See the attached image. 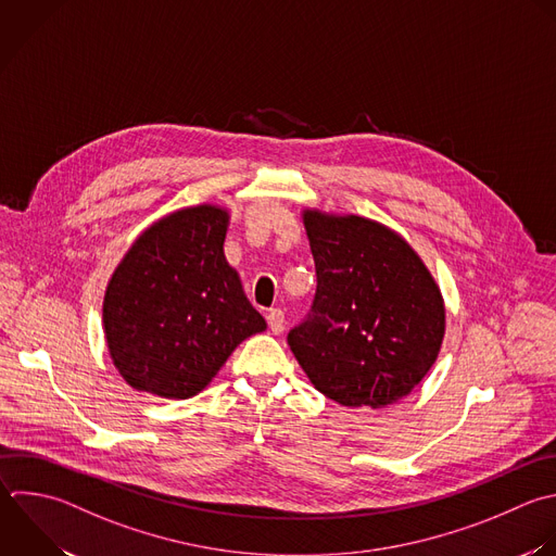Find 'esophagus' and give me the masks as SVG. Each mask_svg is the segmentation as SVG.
Masks as SVG:
<instances>
[{
	"label": "esophagus",
	"instance_id": "34e87169",
	"mask_svg": "<svg viewBox=\"0 0 556 556\" xmlns=\"http://www.w3.org/2000/svg\"><path fill=\"white\" fill-rule=\"evenodd\" d=\"M267 321H269V328L274 334H280L285 330V313L280 308H271L267 313Z\"/></svg>",
	"mask_w": 556,
	"mask_h": 556
}]
</instances>
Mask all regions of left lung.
Masks as SVG:
<instances>
[{
    "instance_id": "1",
    "label": "left lung",
    "mask_w": 556,
    "mask_h": 556,
    "mask_svg": "<svg viewBox=\"0 0 556 556\" xmlns=\"http://www.w3.org/2000/svg\"><path fill=\"white\" fill-rule=\"evenodd\" d=\"M317 271L308 317L287 341L308 380L341 406L384 408L434 365L445 334L441 291L417 252L358 215L306 208Z\"/></svg>"
}]
</instances>
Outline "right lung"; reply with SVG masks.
<instances>
[{
  "mask_svg": "<svg viewBox=\"0 0 556 556\" xmlns=\"http://www.w3.org/2000/svg\"><path fill=\"white\" fill-rule=\"evenodd\" d=\"M228 222L215 204L174 211L113 271L102 321L113 365L132 389L193 397L243 339L267 328L226 261Z\"/></svg>",
  "mask_w": 556,
  "mask_h": 556,
  "instance_id": "right-lung-1",
  "label": "right lung"
}]
</instances>
